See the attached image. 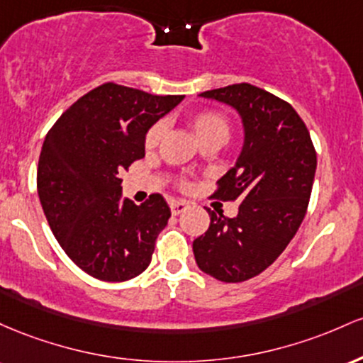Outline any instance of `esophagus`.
I'll return each mask as SVG.
<instances>
[{"label": "esophagus", "instance_id": "obj_1", "mask_svg": "<svg viewBox=\"0 0 363 363\" xmlns=\"http://www.w3.org/2000/svg\"><path fill=\"white\" fill-rule=\"evenodd\" d=\"M169 207H171V214L178 216V214L185 213L186 207H189V203L183 202V201H171L169 202Z\"/></svg>", "mask_w": 363, "mask_h": 363}]
</instances>
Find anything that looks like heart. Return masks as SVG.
Instances as JSON below:
<instances>
[{
    "label": "heart",
    "instance_id": "1",
    "mask_svg": "<svg viewBox=\"0 0 363 363\" xmlns=\"http://www.w3.org/2000/svg\"><path fill=\"white\" fill-rule=\"evenodd\" d=\"M189 125L201 144L207 140H218L225 144L231 132L228 116L216 109H202V111L194 113L189 116ZM162 130H164L162 123H156L149 128V132L145 133V147L154 149L160 144Z\"/></svg>",
    "mask_w": 363,
    "mask_h": 363
}]
</instances>
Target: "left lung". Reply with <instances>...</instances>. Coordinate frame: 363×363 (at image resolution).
<instances>
[{
  "label": "left lung",
  "mask_w": 363,
  "mask_h": 363,
  "mask_svg": "<svg viewBox=\"0 0 363 363\" xmlns=\"http://www.w3.org/2000/svg\"><path fill=\"white\" fill-rule=\"evenodd\" d=\"M233 106L245 128L242 154L213 194L238 201L236 218L211 211L209 230L194 240L197 266L206 274L242 283L283 254L298 231L312 194L317 154L311 133L293 106L250 84L201 94Z\"/></svg>",
  "instance_id": "left-lung-1"
}]
</instances>
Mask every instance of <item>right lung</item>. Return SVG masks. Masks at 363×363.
<instances>
[{
    "label": "right lung",
    "mask_w": 363,
    "mask_h": 363,
    "mask_svg": "<svg viewBox=\"0 0 363 363\" xmlns=\"http://www.w3.org/2000/svg\"><path fill=\"white\" fill-rule=\"evenodd\" d=\"M183 96L106 82L52 125L39 156L38 194L52 235L80 269L101 281L144 272L171 211L161 194L121 199L120 174L144 157V138Z\"/></svg>",
    "instance_id": "right-lung-1"
}]
</instances>
